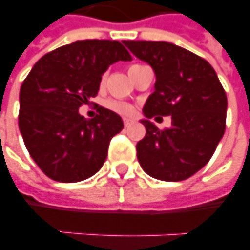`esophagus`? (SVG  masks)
Returning a JSON list of instances; mask_svg holds the SVG:
<instances>
[{
	"mask_svg": "<svg viewBox=\"0 0 250 250\" xmlns=\"http://www.w3.org/2000/svg\"><path fill=\"white\" fill-rule=\"evenodd\" d=\"M132 122H133V120H130V118H124V125H125V126H129Z\"/></svg>",
	"mask_w": 250,
	"mask_h": 250,
	"instance_id": "obj_1",
	"label": "esophagus"
}]
</instances>
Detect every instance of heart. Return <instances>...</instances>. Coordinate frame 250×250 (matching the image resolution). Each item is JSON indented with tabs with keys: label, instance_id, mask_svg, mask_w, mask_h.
Returning a JSON list of instances; mask_svg holds the SVG:
<instances>
[{
	"label": "heart",
	"instance_id": "heart-1",
	"mask_svg": "<svg viewBox=\"0 0 250 250\" xmlns=\"http://www.w3.org/2000/svg\"><path fill=\"white\" fill-rule=\"evenodd\" d=\"M104 106L107 110L113 111L118 116H130L133 113V106L130 105L129 102H125V101L109 98V100H106L104 102Z\"/></svg>",
	"mask_w": 250,
	"mask_h": 250
}]
</instances>
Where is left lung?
I'll use <instances>...</instances> for the list:
<instances>
[{"mask_svg":"<svg viewBox=\"0 0 250 250\" xmlns=\"http://www.w3.org/2000/svg\"><path fill=\"white\" fill-rule=\"evenodd\" d=\"M124 44L153 68L155 91L144 105L146 118L171 116V128L159 129L143 120L145 133L136 149L149 176L180 182L206 166L226 128L228 98L210 63L167 42Z\"/></svg>","mask_w":250,"mask_h":250,"instance_id":"1","label":"left lung"}]
</instances>
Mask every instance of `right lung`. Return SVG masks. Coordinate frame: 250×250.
I'll use <instances>...</instances> for the list:
<instances>
[{"label": "right lung", "mask_w": 250, "mask_h": 250, "mask_svg": "<svg viewBox=\"0 0 250 250\" xmlns=\"http://www.w3.org/2000/svg\"><path fill=\"white\" fill-rule=\"evenodd\" d=\"M118 60H132L120 42L78 40L44 55L21 84L19 128L52 180L77 183L104 166L111 137L124 128L121 117L100 106L86 120L78 109L98 94L102 74Z\"/></svg>", "instance_id": "right-lung-1"}]
</instances>
